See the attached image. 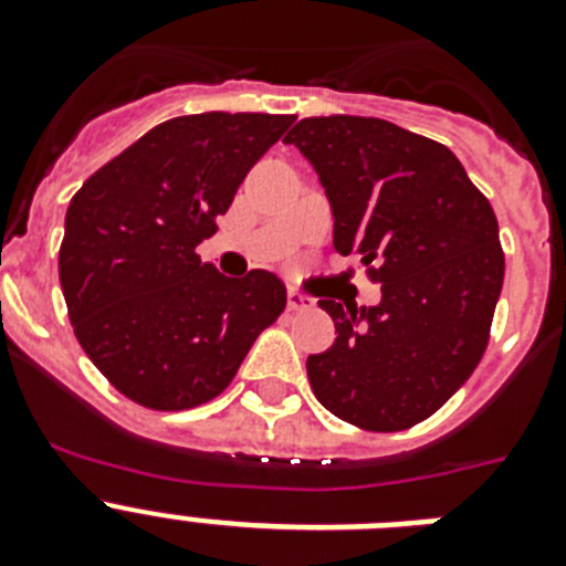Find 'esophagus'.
Wrapping results in <instances>:
<instances>
[{"mask_svg":"<svg viewBox=\"0 0 566 566\" xmlns=\"http://www.w3.org/2000/svg\"><path fill=\"white\" fill-rule=\"evenodd\" d=\"M286 306H289V312H308V308L314 306V300L312 297H306V294H300V292H289L286 294Z\"/></svg>","mask_w":566,"mask_h":566,"instance_id":"esophagus-1","label":"esophagus"}]
</instances>
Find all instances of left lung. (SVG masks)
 <instances>
[{
    "label": "left lung",
    "instance_id": "1",
    "mask_svg": "<svg viewBox=\"0 0 566 566\" xmlns=\"http://www.w3.org/2000/svg\"><path fill=\"white\" fill-rule=\"evenodd\" d=\"M286 144L326 189L334 249L363 254L377 306L319 300L332 348L306 359L317 402L365 431L431 417L473 374L504 280L499 223L442 144L382 118H303Z\"/></svg>",
    "mask_w": 566,
    "mask_h": 566
}]
</instances>
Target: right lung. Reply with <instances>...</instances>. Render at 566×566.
Returning <instances> with one entry per match:
<instances>
[{
  "label": "right lung",
  "instance_id": "right-lung-1",
  "mask_svg": "<svg viewBox=\"0 0 566 566\" xmlns=\"http://www.w3.org/2000/svg\"><path fill=\"white\" fill-rule=\"evenodd\" d=\"M294 115H181L142 135L73 195L59 280L84 354L133 402L184 411L232 382L286 308L266 269L218 274L195 247L218 232L249 169Z\"/></svg>",
  "mask_w": 566,
  "mask_h": 566
}]
</instances>
